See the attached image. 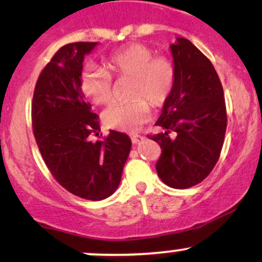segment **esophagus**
<instances>
[{
  "label": "esophagus",
  "mask_w": 262,
  "mask_h": 262,
  "mask_svg": "<svg viewBox=\"0 0 262 262\" xmlns=\"http://www.w3.org/2000/svg\"><path fill=\"white\" fill-rule=\"evenodd\" d=\"M130 139L133 144H138L144 139V137H141V135H139V134H130Z\"/></svg>",
  "instance_id": "obj_1"
}]
</instances>
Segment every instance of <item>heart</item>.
Segmentation results:
<instances>
[{"label":"heart","instance_id":"obj_1","mask_svg":"<svg viewBox=\"0 0 262 262\" xmlns=\"http://www.w3.org/2000/svg\"><path fill=\"white\" fill-rule=\"evenodd\" d=\"M112 77L132 79L129 103H113L102 113L108 128L133 132L149 118L150 108L160 107L169 98L175 83V69L169 60L155 58L154 50L143 44H130L106 59V70L89 64L80 75V90L96 104L112 98Z\"/></svg>","mask_w":262,"mask_h":262}]
</instances>
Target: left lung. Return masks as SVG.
I'll use <instances>...</instances> for the list:
<instances>
[{"label": "left lung", "mask_w": 262, "mask_h": 262, "mask_svg": "<svg viewBox=\"0 0 262 262\" xmlns=\"http://www.w3.org/2000/svg\"><path fill=\"white\" fill-rule=\"evenodd\" d=\"M175 83L155 123L164 133L148 135L160 145L156 171L172 188L202 182L217 164L227 129L224 92L214 66L188 39L170 45ZM172 133L175 138H170Z\"/></svg>", "instance_id": "obj_1"}]
</instances>
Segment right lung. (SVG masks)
<instances>
[{"label": "right lung", "instance_id": "obj_1", "mask_svg": "<svg viewBox=\"0 0 262 262\" xmlns=\"http://www.w3.org/2000/svg\"><path fill=\"white\" fill-rule=\"evenodd\" d=\"M97 44L60 48L39 75L32 102L33 133L45 165L62 187L90 201L114 193L132 148L130 138L116 130L103 141L90 139L100 122L81 92L80 75Z\"/></svg>", "mask_w": 262, "mask_h": 262}]
</instances>
